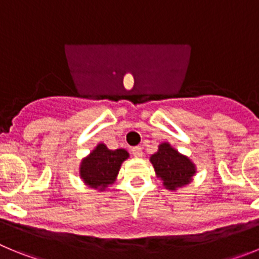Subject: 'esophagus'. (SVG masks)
I'll list each match as a JSON object with an SVG mask.
<instances>
[{
  "mask_svg": "<svg viewBox=\"0 0 259 259\" xmlns=\"http://www.w3.org/2000/svg\"><path fill=\"white\" fill-rule=\"evenodd\" d=\"M131 152H132V154H134V157H136V158L143 157V149H141V146H134Z\"/></svg>",
  "mask_w": 259,
  "mask_h": 259,
  "instance_id": "34e87169",
  "label": "esophagus"
}]
</instances>
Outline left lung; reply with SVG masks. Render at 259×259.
Wrapping results in <instances>:
<instances>
[{
    "mask_svg": "<svg viewBox=\"0 0 259 259\" xmlns=\"http://www.w3.org/2000/svg\"><path fill=\"white\" fill-rule=\"evenodd\" d=\"M150 162L158 178L170 191L188 184L196 172V167L191 159L180 154L167 143L158 146V152L150 157Z\"/></svg>",
    "mask_w": 259,
    "mask_h": 259,
    "instance_id": "1",
    "label": "left lung"
}]
</instances>
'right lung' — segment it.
<instances>
[{
  "label": "right lung",
  "instance_id": "obj_1",
  "mask_svg": "<svg viewBox=\"0 0 259 259\" xmlns=\"http://www.w3.org/2000/svg\"><path fill=\"white\" fill-rule=\"evenodd\" d=\"M128 155L124 149L110 150L104 144H98L96 149L81 161L80 176L89 187L104 191L107 185L115 182L119 168Z\"/></svg>",
  "mask_w": 259,
  "mask_h": 259
}]
</instances>
